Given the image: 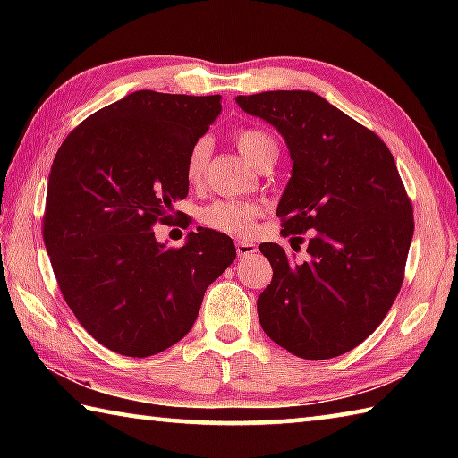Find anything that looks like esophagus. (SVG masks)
Wrapping results in <instances>:
<instances>
[{"label":"esophagus","mask_w":458,"mask_h":458,"mask_svg":"<svg viewBox=\"0 0 458 458\" xmlns=\"http://www.w3.org/2000/svg\"><path fill=\"white\" fill-rule=\"evenodd\" d=\"M259 248L257 244L252 242H246V240H240V242H236V254L240 259H246V257H252L254 252H257Z\"/></svg>","instance_id":"obj_1"}]
</instances>
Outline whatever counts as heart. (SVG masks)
I'll list each match as a JSON object with an SVG mask.
<instances>
[{"mask_svg": "<svg viewBox=\"0 0 458 458\" xmlns=\"http://www.w3.org/2000/svg\"><path fill=\"white\" fill-rule=\"evenodd\" d=\"M236 147L242 153L248 164L259 167L262 161L278 155V145L275 137L267 131L257 127H246L236 131ZM212 143L208 137H199L191 145L185 159V175L190 183H199L206 174L208 159H210ZM260 214V206L254 201H238V199H214L201 208L199 220L204 226L216 232H224L230 236H246L252 230V222Z\"/></svg>", "mask_w": 458, "mask_h": 458, "instance_id": "b5f03b06", "label": "heart"}]
</instances>
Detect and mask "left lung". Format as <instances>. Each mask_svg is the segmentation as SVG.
I'll return each instance as SVG.
<instances>
[{"mask_svg":"<svg viewBox=\"0 0 458 458\" xmlns=\"http://www.w3.org/2000/svg\"><path fill=\"white\" fill-rule=\"evenodd\" d=\"M236 103L289 149L291 180L276 208L283 234H311L303 262L260 244L273 267L257 301L260 325L293 355L337 358L374 333L404 281L414 218L396 161L376 133L315 92L268 90Z\"/></svg>","mask_w":458,"mask_h":458,"instance_id":"obj_1","label":"left lung"}]
</instances>
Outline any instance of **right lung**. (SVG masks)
<instances>
[{"label": "right lung", "instance_id": "add662e5", "mask_svg": "<svg viewBox=\"0 0 458 458\" xmlns=\"http://www.w3.org/2000/svg\"><path fill=\"white\" fill-rule=\"evenodd\" d=\"M220 98L131 92L82 121L54 157L46 250L76 319L114 353L149 358L177 344L236 259L222 232L198 228L182 248L153 232L188 196L185 159Z\"/></svg>", "mask_w": 458, "mask_h": 458}]
</instances>
